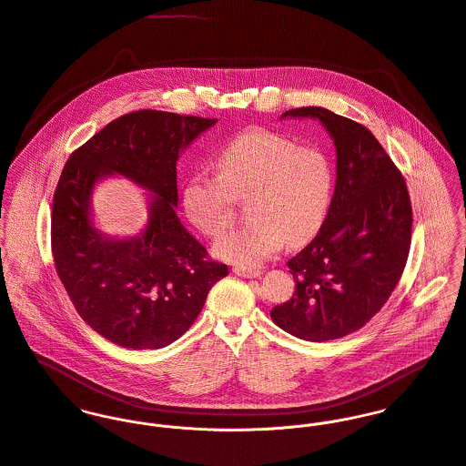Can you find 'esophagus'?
I'll return each instance as SVG.
<instances>
[{"label":"esophagus","mask_w":466,"mask_h":466,"mask_svg":"<svg viewBox=\"0 0 466 466\" xmlns=\"http://www.w3.org/2000/svg\"><path fill=\"white\" fill-rule=\"evenodd\" d=\"M234 274L236 276H239V278H245V279H258V278H261V270H250V268H239V267H236L234 268Z\"/></svg>","instance_id":"1"}]
</instances>
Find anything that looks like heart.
Segmentation results:
<instances>
[{
	"label": "heart",
	"mask_w": 466,
	"mask_h": 466,
	"mask_svg": "<svg viewBox=\"0 0 466 466\" xmlns=\"http://www.w3.org/2000/svg\"><path fill=\"white\" fill-rule=\"evenodd\" d=\"M218 177L194 173L182 203L190 223L205 236L221 234L232 219V198H247L250 223L214 241L218 259L258 268L284 245H302L322 227L333 196V167L313 146L270 131L252 129L216 157Z\"/></svg>",
	"instance_id": "b5f03b06"
}]
</instances>
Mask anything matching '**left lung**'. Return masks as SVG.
Masks as SVG:
<instances>
[{"instance_id": "obj_1", "label": "left lung", "mask_w": 466, "mask_h": 466, "mask_svg": "<svg viewBox=\"0 0 466 466\" xmlns=\"http://www.w3.org/2000/svg\"><path fill=\"white\" fill-rule=\"evenodd\" d=\"M280 118L324 126L335 144L337 180L319 234L288 261L295 293L270 317L302 340L340 339L371 320L403 274L412 230L409 192L362 124L317 106L289 109Z\"/></svg>"}]
</instances>
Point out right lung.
Masks as SVG:
<instances>
[{"label": "right lung", "instance_id": "add662e5", "mask_svg": "<svg viewBox=\"0 0 466 466\" xmlns=\"http://www.w3.org/2000/svg\"><path fill=\"white\" fill-rule=\"evenodd\" d=\"M218 120L142 109L127 113L72 153L54 194L52 254L83 320L127 350H160L180 339L228 267L210 261L182 225L177 162ZM124 176L147 189L148 221L113 238L93 221L94 187Z\"/></svg>", "mask_w": 466, "mask_h": 466}]
</instances>
